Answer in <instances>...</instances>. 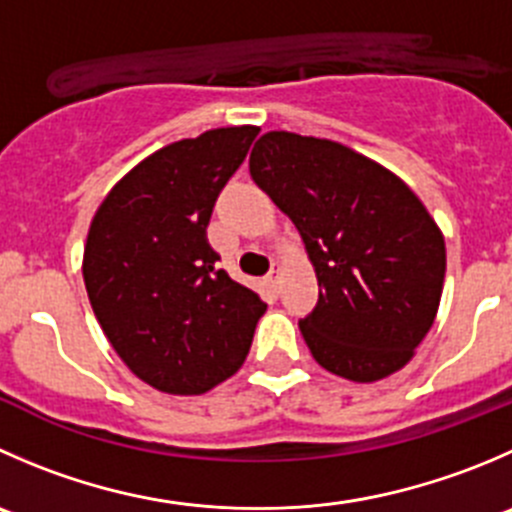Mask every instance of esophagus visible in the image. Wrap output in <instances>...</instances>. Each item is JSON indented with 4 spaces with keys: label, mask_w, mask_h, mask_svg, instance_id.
<instances>
[{
    "label": "esophagus",
    "mask_w": 512,
    "mask_h": 512,
    "mask_svg": "<svg viewBox=\"0 0 512 512\" xmlns=\"http://www.w3.org/2000/svg\"><path fill=\"white\" fill-rule=\"evenodd\" d=\"M277 280H280V262H272V270L270 275H267V282H270L272 287H277Z\"/></svg>",
    "instance_id": "1"
}]
</instances>
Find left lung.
Returning <instances> with one entry per match:
<instances>
[{"label":"left lung","mask_w":512,"mask_h":512,"mask_svg":"<svg viewBox=\"0 0 512 512\" xmlns=\"http://www.w3.org/2000/svg\"><path fill=\"white\" fill-rule=\"evenodd\" d=\"M250 175L295 222L320 297L300 320L312 357L355 382L393 375L433 327L445 240L415 192L330 140L267 132Z\"/></svg>","instance_id":"8db88e82"}]
</instances>
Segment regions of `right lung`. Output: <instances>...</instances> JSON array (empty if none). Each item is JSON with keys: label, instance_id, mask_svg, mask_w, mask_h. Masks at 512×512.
Listing matches in <instances>:
<instances>
[{"label": "right lung", "instance_id": "obj_1", "mask_svg": "<svg viewBox=\"0 0 512 512\" xmlns=\"http://www.w3.org/2000/svg\"><path fill=\"white\" fill-rule=\"evenodd\" d=\"M257 127L180 140L122 177L84 247V285L114 352L140 380L200 395L240 370L267 305L220 270L212 210Z\"/></svg>", "mask_w": 512, "mask_h": 512}]
</instances>
